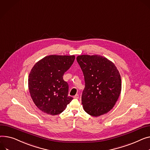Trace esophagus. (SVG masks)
Instances as JSON below:
<instances>
[{
  "mask_svg": "<svg viewBox=\"0 0 150 150\" xmlns=\"http://www.w3.org/2000/svg\"><path fill=\"white\" fill-rule=\"evenodd\" d=\"M74 98H75V99H78V98H79V95H78V94L75 95L74 96Z\"/></svg>",
  "mask_w": 150,
  "mask_h": 150,
  "instance_id": "1",
  "label": "esophagus"
}]
</instances>
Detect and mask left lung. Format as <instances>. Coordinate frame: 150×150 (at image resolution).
Returning a JSON list of instances; mask_svg holds the SVG:
<instances>
[{
	"label": "left lung",
	"instance_id": "1",
	"mask_svg": "<svg viewBox=\"0 0 150 150\" xmlns=\"http://www.w3.org/2000/svg\"><path fill=\"white\" fill-rule=\"evenodd\" d=\"M76 60L84 76L81 103L85 112L95 117L108 113L121 92V78L117 67L98 55H78Z\"/></svg>",
	"mask_w": 150,
	"mask_h": 150
}]
</instances>
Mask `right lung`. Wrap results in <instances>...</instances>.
Returning a JSON list of instances; mask_svg holds the SVG:
<instances>
[{
    "label": "right lung",
    "mask_w": 150,
    "mask_h": 150,
    "mask_svg": "<svg viewBox=\"0 0 150 150\" xmlns=\"http://www.w3.org/2000/svg\"><path fill=\"white\" fill-rule=\"evenodd\" d=\"M75 55H50L37 62L28 78L30 95L35 105L51 115L62 113L73 99L63 75L75 60Z\"/></svg>",
    "instance_id": "right-lung-1"
}]
</instances>
